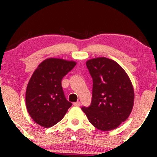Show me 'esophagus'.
I'll list each match as a JSON object with an SVG mask.
<instances>
[{"mask_svg":"<svg viewBox=\"0 0 157 157\" xmlns=\"http://www.w3.org/2000/svg\"><path fill=\"white\" fill-rule=\"evenodd\" d=\"M80 105H81L80 101H76V102L74 103V106H79Z\"/></svg>","mask_w":157,"mask_h":157,"instance_id":"1","label":"esophagus"}]
</instances>
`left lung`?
<instances>
[{"label": "left lung", "instance_id": "left-lung-1", "mask_svg": "<svg viewBox=\"0 0 157 157\" xmlns=\"http://www.w3.org/2000/svg\"><path fill=\"white\" fill-rule=\"evenodd\" d=\"M93 79L91 104L82 107L92 125L101 131L117 128L132 112L134 92L129 77L123 68L105 57L86 61Z\"/></svg>", "mask_w": 157, "mask_h": 157}]
</instances>
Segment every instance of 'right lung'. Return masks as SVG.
<instances>
[{"instance_id":"right-lung-1","label":"right lung","mask_w":157,"mask_h":157,"mask_svg":"<svg viewBox=\"0 0 157 157\" xmlns=\"http://www.w3.org/2000/svg\"><path fill=\"white\" fill-rule=\"evenodd\" d=\"M76 64L73 61L51 58L41 62L33 72L26 88L25 105L36 124L51 127L71 106L64 96L61 81Z\"/></svg>"}]
</instances>
